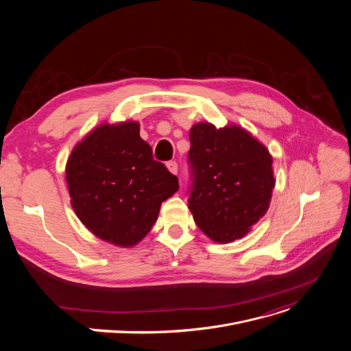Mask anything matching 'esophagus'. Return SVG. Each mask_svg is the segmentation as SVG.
I'll use <instances>...</instances> for the list:
<instances>
[{
    "mask_svg": "<svg viewBox=\"0 0 351 351\" xmlns=\"http://www.w3.org/2000/svg\"><path fill=\"white\" fill-rule=\"evenodd\" d=\"M167 167H168L169 172H172V173H178V164H176V161H169V162L167 164Z\"/></svg>",
    "mask_w": 351,
    "mask_h": 351,
    "instance_id": "1",
    "label": "esophagus"
}]
</instances>
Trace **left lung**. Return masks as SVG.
Masks as SVG:
<instances>
[{
	"mask_svg": "<svg viewBox=\"0 0 351 351\" xmlns=\"http://www.w3.org/2000/svg\"><path fill=\"white\" fill-rule=\"evenodd\" d=\"M189 208L213 241L242 238L269 208L274 178L266 147L238 125L190 130Z\"/></svg>",
	"mask_w": 351,
	"mask_h": 351,
	"instance_id": "obj_1",
	"label": "left lung"
}]
</instances>
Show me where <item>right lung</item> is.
<instances>
[{
  "label": "right lung",
  "mask_w": 351,
  "mask_h": 351,
  "mask_svg": "<svg viewBox=\"0 0 351 351\" xmlns=\"http://www.w3.org/2000/svg\"><path fill=\"white\" fill-rule=\"evenodd\" d=\"M66 178L82 224L117 246H133L151 230L178 178L152 156L136 121L102 124L71 152Z\"/></svg>",
  "instance_id": "obj_1"
}]
</instances>
